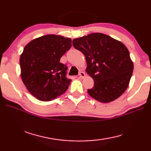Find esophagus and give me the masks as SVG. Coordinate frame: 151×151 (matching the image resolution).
I'll return each mask as SVG.
<instances>
[{
    "instance_id": "obj_1",
    "label": "esophagus",
    "mask_w": 151,
    "mask_h": 151,
    "mask_svg": "<svg viewBox=\"0 0 151 151\" xmlns=\"http://www.w3.org/2000/svg\"><path fill=\"white\" fill-rule=\"evenodd\" d=\"M86 76L85 73L84 72H80L79 73V77L81 78H84Z\"/></svg>"
}]
</instances>
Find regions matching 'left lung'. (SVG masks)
Segmentation results:
<instances>
[{"instance_id": "1", "label": "left lung", "mask_w": 151, "mask_h": 151, "mask_svg": "<svg viewBox=\"0 0 151 151\" xmlns=\"http://www.w3.org/2000/svg\"><path fill=\"white\" fill-rule=\"evenodd\" d=\"M73 45L85 56L86 72L94 80L89 95L101 103L121 96L131 80L133 63L123 43L103 33H91L73 39Z\"/></svg>"}]
</instances>
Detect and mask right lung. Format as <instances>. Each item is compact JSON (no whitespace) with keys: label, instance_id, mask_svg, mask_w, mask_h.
<instances>
[{"label":"right lung","instance_id":"right-lung-1","mask_svg":"<svg viewBox=\"0 0 151 151\" xmlns=\"http://www.w3.org/2000/svg\"><path fill=\"white\" fill-rule=\"evenodd\" d=\"M72 40L60 35H47L31 40L20 57V75L32 96L50 101L65 93L71 80L60 58L72 46Z\"/></svg>","mask_w":151,"mask_h":151}]
</instances>
